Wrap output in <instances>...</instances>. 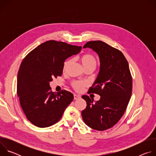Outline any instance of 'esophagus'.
Segmentation results:
<instances>
[{"mask_svg": "<svg viewBox=\"0 0 156 156\" xmlns=\"http://www.w3.org/2000/svg\"><path fill=\"white\" fill-rule=\"evenodd\" d=\"M81 98V96L78 94H74V99L76 100V99H80Z\"/></svg>", "mask_w": 156, "mask_h": 156, "instance_id": "esophagus-1", "label": "esophagus"}]
</instances>
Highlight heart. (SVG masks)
I'll list each match as a JSON object with an SVG mask.
<instances>
[{"label":"heart","mask_w":156,"mask_h":156,"mask_svg":"<svg viewBox=\"0 0 156 156\" xmlns=\"http://www.w3.org/2000/svg\"><path fill=\"white\" fill-rule=\"evenodd\" d=\"M80 59L84 68L87 66H90L91 65H94L95 66L96 65V60L95 57L91 54H84L81 57ZM70 62V60H66L64 62L63 66V70H65L66 69ZM72 85L75 90L77 91H80L84 86L86 85V83L80 81H74L72 82Z\"/></svg>","instance_id":"obj_1"}]
</instances>
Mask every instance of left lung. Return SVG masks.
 I'll return each mask as SVG.
<instances>
[{"label": "left lung", "instance_id": "left-lung-1", "mask_svg": "<svg viewBox=\"0 0 156 156\" xmlns=\"http://www.w3.org/2000/svg\"><path fill=\"white\" fill-rule=\"evenodd\" d=\"M90 48L99 57L100 70L89 93L101 96L93 102L86 95L82 96L87 106L81 112L84 123L90 128L104 131L114 126L122 118L132 93V78L128 63L119 50L101 41H89L83 48Z\"/></svg>", "mask_w": 156, "mask_h": 156}]
</instances>
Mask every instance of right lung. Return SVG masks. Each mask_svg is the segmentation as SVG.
<instances>
[{
	"label": "right lung",
	"instance_id": "obj_1",
	"mask_svg": "<svg viewBox=\"0 0 156 156\" xmlns=\"http://www.w3.org/2000/svg\"><path fill=\"white\" fill-rule=\"evenodd\" d=\"M81 49V46L51 40L38 46L22 61L17 75V94L32 124L39 128L53 125L72 102V93H54L49 83L62 75L65 60Z\"/></svg>",
	"mask_w": 156,
	"mask_h": 156
}]
</instances>
